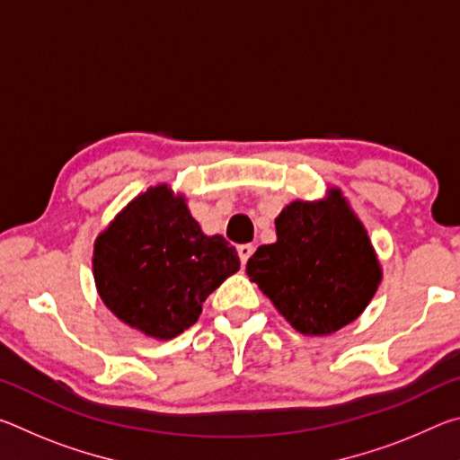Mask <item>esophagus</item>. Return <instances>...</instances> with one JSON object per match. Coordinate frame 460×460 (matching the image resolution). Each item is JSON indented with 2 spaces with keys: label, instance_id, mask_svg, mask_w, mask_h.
<instances>
[{
  "label": "esophagus",
  "instance_id": "34e87169",
  "mask_svg": "<svg viewBox=\"0 0 460 460\" xmlns=\"http://www.w3.org/2000/svg\"><path fill=\"white\" fill-rule=\"evenodd\" d=\"M237 253H239V260H241V263H247V260L252 258V253H253V245L252 243H243V245H239L237 247Z\"/></svg>",
  "mask_w": 460,
  "mask_h": 460
}]
</instances>
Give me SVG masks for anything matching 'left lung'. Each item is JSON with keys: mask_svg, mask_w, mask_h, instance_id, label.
I'll use <instances>...</instances> for the list:
<instances>
[{"mask_svg": "<svg viewBox=\"0 0 460 460\" xmlns=\"http://www.w3.org/2000/svg\"><path fill=\"white\" fill-rule=\"evenodd\" d=\"M276 243L260 245L247 276L306 337L351 324L384 278L367 229L337 186L323 199H296L276 217Z\"/></svg>", "mask_w": 460, "mask_h": 460, "instance_id": "left-lung-1", "label": "left lung"}]
</instances>
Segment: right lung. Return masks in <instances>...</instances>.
Listing matches in <instances>:
<instances>
[{"mask_svg":"<svg viewBox=\"0 0 460 460\" xmlns=\"http://www.w3.org/2000/svg\"><path fill=\"white\" fill-rule=\"evenodd\" d=\"M239 271L223 235H205L186 197L170 184L131 199L93 245L103 305L131 329L170 341L199 321L202 302Z\"/></svg>","mask_w":460,"mask_h":460,"instance_id":"add662e5","label":"right lung"}]
</instances>
